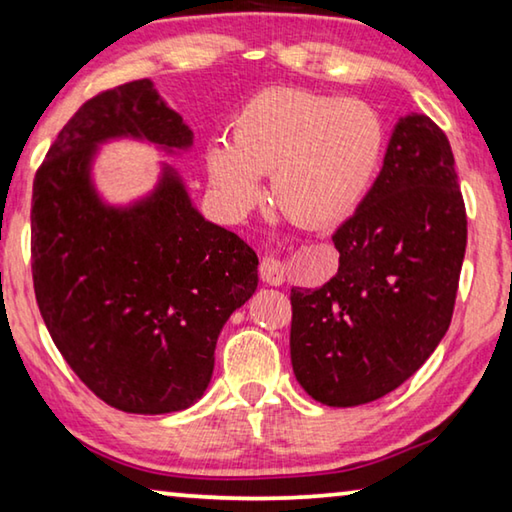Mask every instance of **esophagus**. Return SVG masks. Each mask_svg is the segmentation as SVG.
I'll use <instances>...</instances> for the list:
<instances>
[{
    "label": "esophagus",
    "mask_w": 512,
    "mask_h": 512,
    "mask_svg": "<svg viewBox=\"0 0 512 512\" xmlns=\"http://www.w3.org/2000/svg\"><path fill=\"white\" fill-rule=\"evenodd\" d=\"M259 278H262L266 285L280 287L282 282H285V264L273 255L262 257V262H259Z\"/></svg>",
    "instance_id": "obj_1"
}]
</instances>
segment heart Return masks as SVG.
<instances>
[{
	"label": "heart",
	"mask_w": 512,
	"mask_h": 512,
	"mask_svg": "<svg viewBox=\"0 0 512 512\" xmlns=\"http://www.w3.org/2000/svg\"><path fill=\"white\" fill-rule=\"evenodd\" d=\"M385 150V127L371 104L300 88H269L243 104L232 143L205 150L209 184L232 216L259 198L271 173V196L291 221L328 225L360 205Z\"/></svg>",
	"instance_id": "heart-1"
}]
</instances>
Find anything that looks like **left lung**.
Masks as SVG:
<instances>
[{"label":"left lung","instance_id":"left-lung-1","mask_svg":"<svg viewBox=\"0 0 512 512\" xmlns=\"http://www.w3.org/2000/svg\"><path fill=\"white\" fill-rule=\"evenodd\" d=\"M332 241L335 278L291 289V367L314 401L353 408L431 358L456 305L467 214L449 139L431 118H399L380 175Z\"/></svg>","mask_w":512,"mask_h":512}]
</instances>
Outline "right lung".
Segmentation results:
<instances>
[{"instance_id": "1", "label": "right lung", "mask_w": 512, "mask_h": 512, "mask_svg": "<svg viewBox=\"0 0 512 512\" xmlns=\"http://www.w3.org/2000/svg\"><path fill=\"white\" fill-rule=\"evenodd\" d=\"M116 139L175 154L191 148L193 132L150 79L81 104L34 180V291L81 383L111 408L164 415L205 394L216 339L255 294L259 259L237 234L205 221L168 164L145 198L104 202L93 161Z\"/></svg>"}]
</instances>
